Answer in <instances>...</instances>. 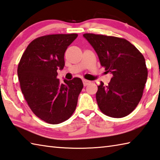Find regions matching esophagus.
Segmentation results:
<instances>
[{"mask_svg":"<svg viewBox=\"0 0 160 160\" xmlns=\"http://www.w3.org/2000/svg\"><path fill=\"white\" fill-rule=\"evenodd\" d=\"M83 83L84 86H88L89 83H90V81H88V80H86V79H83Z\"/></svg>","mask_w":160,"mask_h":160,"instance_id":"1","label":"esophagus"}]
</instances>
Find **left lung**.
<instances>
[{"mask_svg":"<svg viewBox=\"0 0 160 160\" xmlns=\"http://www.w3.org/2000/svg\"><path fill=\"white\" fill-rule=\"evenodd\" d=\"M83 37L93 47L105 70L112 74L108 86H98L96 99L105 115L122 118L139 103L148 77L145 58L125 39L86 33Z\"/></svg>","mask_w":160,"mask_h":160,"instance_id":"8db88e82","label":"left lung"}]
</instances>
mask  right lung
Masks as SVG:
<instances>
[{
    "mask_svg": "<svg viewBox=\"0 0 160 160\" xmlns=\"http://www.w3.org/2000/svg\"><path fill=\"white\" fill-rule=\"evenodd\" d=\"M78 35L56 34L32 40L23 53L17 74L21 89L33 113L50 124L70 118L76 109L78 97L83 87L80 78L57 79V70L65 66L66 49Z\"/></svg>",
    "mask_w": 160,
    "mask_h": 160,
    "instance_id": "obj_1",
    "label": "right lung"
}]
</instances>
